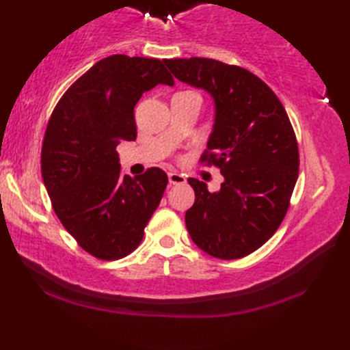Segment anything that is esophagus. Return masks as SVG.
Segmentation results:
<instances>
[{
	"label": "esophagus",
	"mask_w": 350,
	"mask_h": 350,
	"mask_svg": "<svg viewBox=\"0 0 350 350\" xmlns=\"http://www.w3.org/2000/svg\"><path fill=\"white\" fill-rule=\"evenodd\" d=\"M168 180L171 185H185L187 183V177L179 173H168Z\"/></svg>",
	"instance_id": "obj_1"
}]
</instances>
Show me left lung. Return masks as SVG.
I'll use <instances>...</instances> for the list:
<instances>
[{
    "mask_svg": "<svg viewBox=\"0 0 350 350\" xmlns=\"http://www.w3.org/2000/svg\"><path fill=\"white\" fill-rule=\"evenodd\" d=\"M173 75L209 92L217 120L200 158L224 176L219 192L188 179L196 203L185 215L191 239L221 260L250 256L284 219L299 174L298 141L271 87L241 66L212 58L165 60Z\"/></svg>",
    "mask_w": 350,
    "mask_h": 350,
    "instance_id": "obj_1",
    "label": "left lung"
}]
</instances>
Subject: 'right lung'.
Returning a JSON list of instances; mask_svg holds the SVG:
<instances>
[{"instance_id": "1", "label": "right lung", "mask_w": 350, "mask_h": 350, "mask_svg": "<svg viewBox=\"0 0 350 350\" xmlns=\"http://www.w3.org/2000/svg\"><path fill=\"white\" fill-rule=\"evenodd\" d=\"M174 79L158 58L116 54L79 77L57 102L42 144V177L63 227L99 260L135 251L168 177L158 167L122 176L117 146L137 139L144 92Z\"/></svg>"}]
</instances>
